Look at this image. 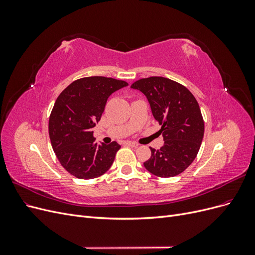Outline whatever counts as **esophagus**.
Returning a JSON list of instances; mask_svg holds the SVG:
<instances>
[{
    "instance_id": "34e87169",
    "label": "esophagus",
    "mask_w": 255,
    "mask_h": 255,
    "mask_svg": "<svg viewBox=\"0 0 255 255\" xmlns=\"http://www.w3.org/2000/svg\"><path fill=\"white\" fill-rule=\"evenodd\" d=\"M127 145H129V146H133V148H137V146L138 145H139V144H138L137 142H135V141H126L125 142Z\"/></svg>"
}]
</instances>
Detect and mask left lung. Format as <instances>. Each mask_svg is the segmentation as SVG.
I'll list each match as a JSON object with an SVG mask.
<instances>
[{"label": "left lung", "mask_w": 255, "mask_h": 255, "mask_svg": "<svg viewBox=\"0 0 255 255\" xmlns=\"http://www.w3.org/2000/svg\"><path fill=\"white\" fill-rule=\"evenodd\" d=\"M148 99L153 117L161 126L165 143L151 149L144 168L159 177L182 173L196 158L204 135V121L194 95L183 85L163 76L140 79L132 84Z\"/></svg>", "instance_id": "left-lung-1"}]
</instances>
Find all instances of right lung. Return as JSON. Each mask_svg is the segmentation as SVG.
I'll return each mask as SVG.
<instances>
[{"instance_id":"add662e5","label":"right lung","mask_w":255,"mask_h":255,"mask_svg":"<svg viewBox=\"0 0 255 255\" xmlns=\"http://www.w3.org/2000/svg\"><path fill=\"white\" fill-rule=\"evenodd\" d=\"M128 85L88 76L72 82L56 99L49 119L51 144L60 165L78 179L101 176L113 165L121 145L98 144L91 128L101 119L109 97Z\"/></svg>"}]
</instances>
